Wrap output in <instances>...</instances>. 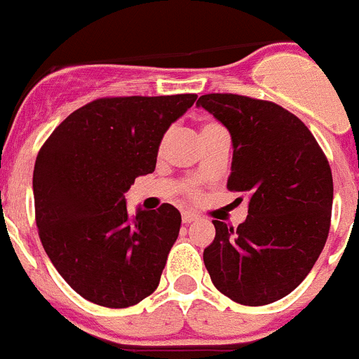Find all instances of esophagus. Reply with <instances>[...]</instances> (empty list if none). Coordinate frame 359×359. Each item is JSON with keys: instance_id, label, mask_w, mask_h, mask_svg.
Wrapping results in <instances>:
<instances>
[{"instance_id": "esophagus-1", "label": "esophagus", "mask_w": 359, "mask_h": 359, "mask_svg": "<svg viewBox=\"0 0 359 359\" xmlns=\"http://www.w3.org/2000/svg\"><path fill=\"white\" fill-rule=\"evenodd\" d=\"M182 219H183V223L189 224V223H194V221H198L199 215L194 214V212H183Z\"/></svg>"}]
</instances>
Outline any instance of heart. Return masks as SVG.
<instances>
[{"label":"heart","instance_id":"b5f03b06","mask_svg":"<svg viewBox=\"0 0 359 359\" xmlns=\"http://www.w3.org/2000/svg\"><path fill=\"white\" fill-rule=\"evenodd\" d=\"M215 129H223V128H221V126H219V123H215V122H208V123H205V126H203L201 135H203V133L215 131ZM187 192H189L190 196H194L196 194V189H194V187H189V190H187Z\"/></svg>","mask_w":359,"mask_h":359}]
</instances>
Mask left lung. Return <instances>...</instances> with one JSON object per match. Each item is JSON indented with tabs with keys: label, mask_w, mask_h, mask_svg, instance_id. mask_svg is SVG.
<instances>
[{
	"label": "left lung",
	"mask_w": 359,
	"mask_h": 359,
	"mask_svg": "<svg viewBox=\"0 0 359 359\" xmlns=\"http://www.w3.org/2000/svg\"><path fill=\"white\" fill-rule=\"evenodd\" d=\"M196 106L230 131L233 158L226 187L250 198L248 217L237 228L214 221L215 239L203 261L214 286L233 302H277L307 277L327 241V158L306 123L275 102L208 93Z\"/></svg>",
	"instance_id": "obj_1"
}]
</instances>
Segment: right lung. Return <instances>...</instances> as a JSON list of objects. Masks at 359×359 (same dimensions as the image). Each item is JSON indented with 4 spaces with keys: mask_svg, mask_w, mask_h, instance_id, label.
Here are the masks:
<instances>
[{
    "mask_svg": "<svg viewBox=\"0 0 359 359\" xmlns=\"http://www.w3.org/2000/svg\"><path fill=\"white\" fill-rule=\"evenodd\" d=\"M198 95L102 97L73 111L39 149L34 203L46 255L82 298L131 307L154 293L182 214L163 203L128 214L126 192L156 167L170 123Z\"/></svg>",
    "mask_w": 359,
    "mask_h": 359,
    "instance_id": "1",
    "label": "right lung"
}]
</instances>
